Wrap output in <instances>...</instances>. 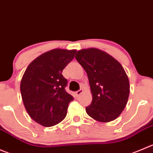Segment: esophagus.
Masks as SVG:
<instances>
[{"instance_id": "1", "label": "esophagus", "mask_w": 153, "mask_h": 153, "mask_svg": "<svg viewBox=\"0 0 153 153\" xmlns=\"http://www.w3.org/2000/svg\"><path fill=\"white\" fill-rule=\"evenodd\" d=\"M82 93H83V90L82 89H80L79 90H78V91L75 92V94H76L77 96H79Z\"/></svg>"}]
</instances>
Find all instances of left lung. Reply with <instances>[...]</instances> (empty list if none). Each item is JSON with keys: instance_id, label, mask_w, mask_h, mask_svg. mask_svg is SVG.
I'll return each instance as SVG.
<instances>
[{"instance_id": "obj_1", "label": "left lung", "mask_w": 153, "mask_h": 153, "mask_svg": "<svg viewBox=\"0 0 153 153\" xmlns=\"http://www.w3.org/2000/svg\"><path fill=\"white\" fill-rule=\"evenodd\" d=\"M88 76L93 100L86 111L102 123L114 120L125 108L129 96L128 76L122 65L98 48L80 50L75 55Z\"/></svg>"}]
</instances>
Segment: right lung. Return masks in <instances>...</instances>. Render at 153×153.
I'll list each match as a JSON object with an SVG mask.
<instances>
[{"instance_id": "1", "label": "right lung", "mask_w": 153, "mask_h": 153, "mask_svg": "<svg viewBox=\"0 0 153 153\" xmlns=\"http://www.w3.org/2000/svg\"><path fill=\"white\" fill-rule=\"evenodd\" d=\"M76 50L55 48L33 60L24 73L20 90L29 116L40 125L51 127L66 116L73 97L65 87L63 69L73 60Z\"/></svg>"}]
</instances>
